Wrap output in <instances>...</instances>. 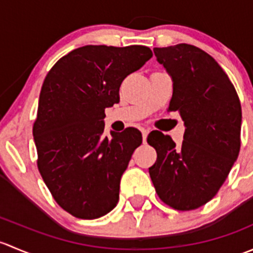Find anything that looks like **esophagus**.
Returning <instances> with one entry per match:
<instances>
[{
    "mask_svg": "<svg viewBox=\"0 0 253 253\" xmlns=\"http://www.w3.org/2000/svg\"><path fill=\"white\" fill-rule=\"evenodd\" d=\"M142 132V137H143V142L147 141V137H148V133H149V129L148 128H142L141 129Z\"/></svg>",
    "mask_w": 253,
    "mask_h": 253,
    "instance_id": "34e87169",
    "label": "esophagus"
}]
</instances>
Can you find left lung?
Masks as SVG:
<instances>
[{
    "instance_id": "8db88e82",
    "label": "left lung",
    "mask_w": 253,
    "mask_h": 253,
    "mask_svg": "<svg viewBox=\"0 0 253 253\" xmlns=\"http://www.w3.org/2000/svg\"><path fill=\"white\" fill-rule=\"evenodd\" d=\"M171 76L169 111L185 122L182 144L159 131L148 144L157 150L149 175L160 200L176 211H193L218 193L241 145V104L235 86L215 60L193 45L155 47Z\"/></svg>"
}]
</instances>
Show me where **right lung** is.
Here are the masks:
<instances>
[{
  "label": "right lung",
  "instance_id": "obj_1",
  "mask_svg": "<svg viewBox=\"0 0 253 253\" xmlns=\"http://www.w3.org/2000/svg\"><path fill=\"white\" fill-rule=\"evenodd\" d=\"M152 56L142 45H86L45 77L33 126L38 169L53 200L76 218H100L119 202L120 180L142 134L128 127L103 138V120L120 101L122 81Z\"/></svg>",
  "mask_w": 253,
  "mask_h": 253
}]
</instances>
